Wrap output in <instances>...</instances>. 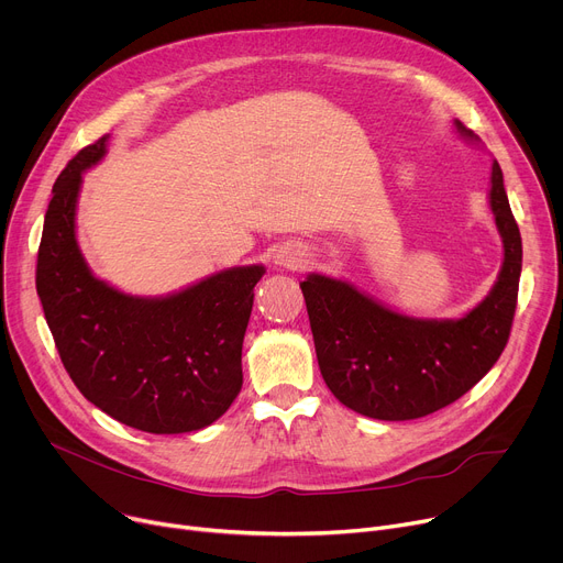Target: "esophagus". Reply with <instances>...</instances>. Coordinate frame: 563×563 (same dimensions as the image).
<instances>
[{
  "label": "esophagus",
  "instance_id": "esophagus-1",
  "mask_svg": "<svg viewBox=\"0 0 563 563\" xmlns=\"http://www.w3.org/2000/svg\"><path fill=\"white\" fill-rule=\"evenodd\" d=\"M275 258H277L279 266H288V268H297L301 264L299 250H292V247H282Z\"/></svg>",
  "mask_w": 563,
  "mask_h": 563
}]
</instances>
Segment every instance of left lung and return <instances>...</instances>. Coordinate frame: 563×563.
<instances>
[{
  "mask_svg": "<svg viewBox=\"0 0 563 563\" xmlns=\"http://www.w3.org/2000/svg\"><path fill=\"white\" fill-rule=\"evenodd\" d=\"M455 128L478 142L460 121ZM489 207L503 239V266L489 295L464 318H410L320 273L299 284L322 378L340 404L383 421L419 419L457 401L494 367L511 331L523 266L521 232L496 159Z\"/></svg>",
  "mask_w": 563,
  "mask_h": 563,
  "instance_id": "left-lung-1",
  "label": "left lung"
}]
</instances>
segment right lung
<instances>
[{
	"label": "right lung",
	"instance_id": "add662e5",
	"mask_svg": "<svg viewBox=\"0 0 563 563\" xmlns=\"http://www.w3.org/2000/svg\"><path fill=\"white\" fill-rule=\"evenodd\" d=\"M108 135L63 168L42 228L35 288L60 361L80 395L155 435L213 423L243 385L241 350L262 264L236 266L164 297L128 295L95 277L76 241L82 173Z\"/></svg>",
	"mask_w": 563,
	"mask_h": 563
}]
</instances>
